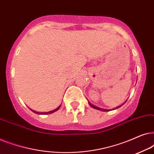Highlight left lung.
<instances>
[{
    "instance_id": "obj_1",
    "label": "left lung",
    "mask_w": 154,
    "mask_h": 154,
    "mask_svg": "<svg viewBox=\"0 0 154 154\" xmlns=\"http://www.w3.org/2000/svg\"><path fill=\"white\" fill-rule=\"evenodd\" d=\"M88 104L90 105V106L92 107V108H93V109H97V110H100V111H111V110H114V109H118V108H120V107H121L122 105H123V104H121V105H119V106H117V107H116V108H114V109H102V108H100V107H98V106H94V105H93V104H92L91 103H90L89 101L88 100Z\"/></svg>"
}]
</instances>
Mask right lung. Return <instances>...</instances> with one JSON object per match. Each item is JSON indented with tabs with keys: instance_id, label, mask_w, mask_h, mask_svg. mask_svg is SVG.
<instances>
[{
	"instance_id": "add662e5",
	"label": "right lung",
	"mask_w": 154,
	"mask_h": 154,
	"mask_svg": "<svg viewBox=\"0 0 154 154\" xmlns=\"http://www.w3.org/2000/svg\"><path fill=\"white\" fill-rule=\"evenodd\" d=\"M60 106H61V105H60V106H59L57 107V108H56L55 109H54V110L48 111V112H37V111H34V110H32V109H30V110L32 111L33 113H37V114H41V115H43H43H46V114H50V113H52L55 112V111H58L59 109L60 108Z\"/></svg>"
}]
</instances>
